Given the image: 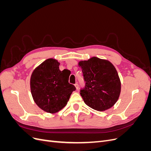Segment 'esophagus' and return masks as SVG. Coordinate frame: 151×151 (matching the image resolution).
<instances>
[{
	"mask_svg": "<svg viewBox=\"0 0 151 151\" xmlns=\"http://www.w3.org/2000/svg\"><path fill=\"white\" fill-rule=\"evenodd\" d=\"M75 87H76V88L77 89H79V84H77V83L75 84Z\"/></svg>",
	"mask_w": 151,
	"mask_h": 151,
	"instance_id": "obj_1",
	"label": "esophagus"
}]
</instances>
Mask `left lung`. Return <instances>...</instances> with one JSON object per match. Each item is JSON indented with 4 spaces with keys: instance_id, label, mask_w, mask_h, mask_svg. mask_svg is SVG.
Here are the masks:
<instances>
[{
    "instance_id": "1",
    "label": "left lung",
    "mask_w": 151,
    "mask_h": 151,
    "mask_svg": "<svg viewBox=\"0 0 151 151\" xmlns=\"http://www.w3.org/2000/svg\"><path fill=\"white\" fill-rule=\"evenodd\" d=\"M84 88L81 95L86 104L95 110L102 111L111 108L120 96L121 83L115 67L106 60L92 57L80 61Z\"/></svg>"
}]
</instances>
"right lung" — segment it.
<instances>
[{"label": "right lung", "instance_id": "1", "mask_svg": "<svg viewBox=\"0 0 151 151\" xmlns=\"http://www.w3.org/2000/svg\"><path fill=\"white\" fill-rule=\"evenodd\" d=\"M59 63L48 58L32 73L30 88L34 101L43 111L55 113L66 106L76 87L68 83L66 69L60 71Z\"/></svg>", "mask_w": 151, "mask_h": 151}]
</instances>
